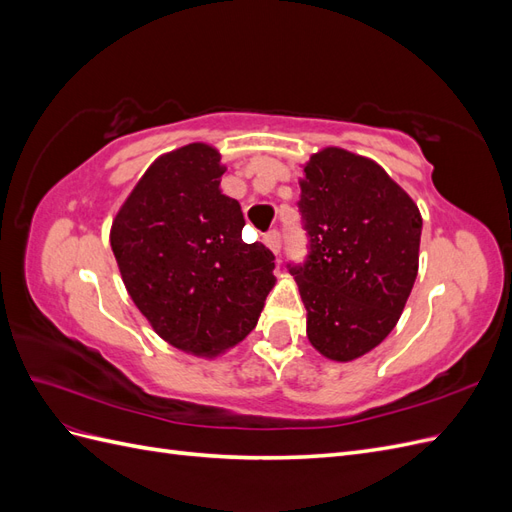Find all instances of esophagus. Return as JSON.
<instances>
[{
    "label": "esophagus",
    "instance_id": "1",
    "mask_svg": "<svg viewBox=\"0 0 512 512\" xmlns=\"http://www.w3.org/2000/svg\"><path fill=\"white\" fill-rule=\"evenodd\" d=\"M265 243L271 247L275 254H280V250H282V232L277 230V228L269 230L267 235H265Z\"/></svg>",
    "mask_w": 512,
    "mask_h": 512
}]
</instances>
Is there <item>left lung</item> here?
Segmentation results:
<instances>
[{
	"instance_id": "1",
	"label": "left lung",
	"mask_w": 512,
	"mask_h": 512,
	"mask_svg": "<svg viewBox=\"0 0 512 512\" xmlns=\"http://www.w3.org/2000/svg\"><path fill=\"white\" fill-rule=\"evenodd\" d=\"M297 203L307 237L288 262L307 309V337L352 361L393 331L418 271L423 220L412 198L367 158L329 147L309 158Z\"/></svg>"
}]
</instances>
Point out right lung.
I'll use <instances>...</instances> for the list:
<instances>
[{
  "label": "right lung",
  "mask_w": 512,
  "mask_h": 512,
  "mask_svg": "<svg viewBox=\"0 0 512 512\" xmlns=\"http://www.w3.org/2000/svg\"><path fill=\"white\" fill-rule=\"evenodd\" d=\"M218 151L185 145L138 181L111 230L132 301L168 344L213 356L250 333L275 284V256L245 243L243 211L220 192Z\"/></svg>",
  "instance_id": "obj_1"
}]
</instances>
